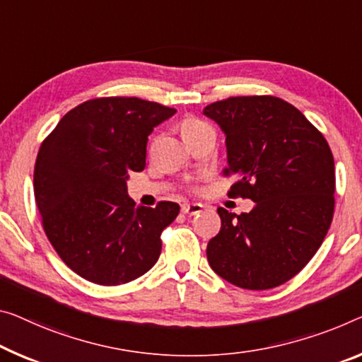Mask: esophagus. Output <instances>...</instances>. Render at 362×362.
Here are the masks:
<instances>
[{
  "mask_svg": "<svg viewBox=\"0 0 362 362\" xmlns=\"http://www.w3.org/2000/svg\"><path fill=\"white\" fill-rule=\"evenodd\" d=\"M202 205L200 204H185L181 205V212L186 214V215H197L202 212Z\"/></svg>",
  "mask_w": 362,
  "mask_h": 362,
  "instance_id": "34e87169",
  "label": "esophagus"
}]
</instances>
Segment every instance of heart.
Listing matches in <instances>:
<instances>
[{
	"label": "heart",
	"instance_id": "obj_1",
	"mask_svg": "<svg viewBox=\"0 0 362 362\" xmlns=\"http://www.w3.org/2000/svg\"><path fill=\"white\" fill-rule=\"evenodd\" d=\"M205 126H207V124L202 123V121H200V119H196V118H186V119H182L181 124H180L181 136L186 139V137H189V136H192L194 132L200 131V129H202V127H205Z\"/></svg>",
	"mask_w": 362,
	"mask_h": 362
}]
</instances>
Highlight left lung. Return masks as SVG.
Instances as JSON below:
<instances>
[{
  "instance_id": "obj_1",
  "label": "left lung",
  "mask_w": 362,
  "mask_h": 362,
  "mask_svg": "<svg viewBox=\"0 0 362 362\" xmlns=\"http://www.w3.org/2000/svg\"><path fill=\"white\" fill-rule=\"evenodd\" d=\"M225 134L230 196L254 200L249 214L218 209L207 244L212 270L244 290L280 286L304 269L329 231L335 163L325 137L285 100L231 97L204 108Z\"/></svg>"
}]
</instances>
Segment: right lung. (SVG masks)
I'll use <instances>...</instances> for the list:
<instances>
[{"mask_svg": "<svg viewBox=\"0 0 362 362\" xmlns=\"http://www.w3.org/2000/svg\"><path fill=\"white\" fill-rule=\"evenodd\" d=\"M175 113L136 97L88 100L43 141L33 171L35 202L54 251L79 276L123 285L158 260L160 235L180 205H136L127 180L129 171L146 168L153 127Z\"/></svg>", "mask_w": 362, "mask_h": 362, "instance_id": "1", "label": "right lung"}]
</instances>
